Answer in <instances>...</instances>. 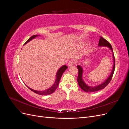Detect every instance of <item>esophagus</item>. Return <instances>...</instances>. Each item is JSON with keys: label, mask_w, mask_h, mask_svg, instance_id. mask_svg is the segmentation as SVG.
I'll list each match as a JSON object with an SVG mask.
<instances>
[{"label": "esophagus", "mask_w": 129, "mask_h": 129, "mask_svg": "<svg viewBox=\"0 0 129 129\" xmlns=\"http://www.w3.org/2000/svg\"><path fill=\"white\" fill-rule=\"evenodd\" d=\"M74 64V61L73 60H71V61H69L68 62V67H70V66H71L73 65Z\"/></svg>", "instance_id": "1"}]
</instances>
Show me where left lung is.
Wrapping results in <instances>:
<instances>
[{
	"label": "left lung",
	"instance_id": "left-lung-1",
	"mask_svg": "<svg viewBox=\"0 0 129 129\" xmlns=\"http://www.w3.org/2000/svg\"><path fill=\"white\" fill-rule=\"evenodd\" d=\"M100 40H99V46H107L108 47L110 48L111 51L113 53V50L112 46L111 44L108 42L107 40H105L104 38H103L102 37H100ZM113 58H114V66H113V68H112V71L111 72V74H110V75L109 76V77L108 78L107 80L105 81L103 83L97 86L96 87H90L87 85L86 84H85L84 81L82 80V73H83V70L82 67L80 66H77V67L78 68V71H79V73H78V76H77V81L78 82V83H79V85L80 87L84 90L85 92H94L96 91H99L100 90L103 89H104L105 87L107 86V85L110 83V82L111 81L113 75H114V71H115V56L114 53H113Z\"/></svg>",
	"mask_w": 129,
	"mask_h": 129
}]
</instances>
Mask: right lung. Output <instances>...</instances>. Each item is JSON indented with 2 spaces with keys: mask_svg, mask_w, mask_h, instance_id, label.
Segmentation results:
<instances>
[{
  "mask_svg": "<svg viewBox=\"0 0 129 129\" xmlns=\"http://www.w3.org/2000/svg\"><path fill=\"white\" fill-rule=\"evenodd\" d=\"M38 36H37V35H34V36H32L30 38H29L28 40H27V41L25 43V44H27V42H29L31 40H32L33 39H34V38H36V37H37ZM67 68H68V67H67V66L64 65V66H62V67H61L59 69H58V71H57V72L56 73V80L55 81V82H54V83L53 84V85H52L51 87L49 88L48 89L46 90H44V91H37V90H33V89H30L28 87H28L30 90H32L34 92L36 93H37V94H39V95H48L51 94V93H53L54 91H55V90L57 88L58 85V83H59V82L60 81L61 77V76L62 75V74H63V73L64 72V71H66V70L67 69Z\"/></svg>",
  "mask_w": 129,
  "mask_h": 129,
  "instance_id": "add662e5",
  "label": "right lung"
}]
</instances>
